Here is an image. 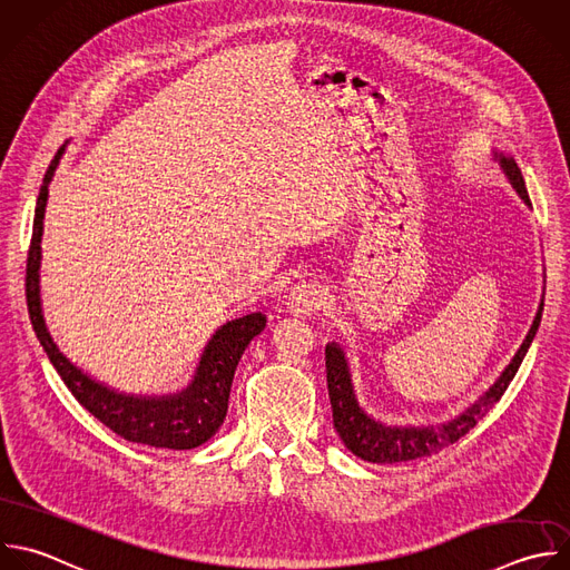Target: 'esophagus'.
Wrapping results in <instances>:
<instances>
[{
  "label": "esophagus",
  "mask_w": 570,
  "mask_h": 570,
  "mask_svg": "<svg viewBox=\"0 0 570 570\" xmlns=\"http://www.w3.org/2000/svg\"><path fill=\"white\" fill-rule=\"evenodd\" d=\"M323 303H325L323 289H321V285H316V283H312V281L296 283V285L289 289V296H287V309H289L294 316H307V314L321 309Z\"/></svg>",
  "instance_id": "1"
}]
</instances>
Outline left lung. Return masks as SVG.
Returning <instances> with one entry per match:
<instances>
[{
  "instance_id": "obj_1",
  "label": "left lung",
  "mask_w": 570,
  "mask_h": 570,
  "mask_svg": "<svg viewBox=\"0 0 570 570\" xmlns=\"http://www.w3.org/2000/svg\"><path fill=\"white\" fill-rule=\"evenodd\" d=\"M497 158H499V165L505 171L508 180L512 183L514 191L519 194V198L530 207V198H528V191H525V185H523L517 163L505 156H497ZM541 309H543V303L539 305V312L532 321V327H530L525 341L521 343V347L517 350L514 358L503 370V374L497 379V383L476 403H472L463 414H459L456 419H452L439 428H432V425L399 428V425H383V423L370 419L356 403L343 350L338 345L330 343L325 347L327 390H330L334 428H336L338 436L343 439V443L347 445V450L365 461H372V463H396V461H412V459L430 456V454H436L443 448L456 443L461 436H465L476 425V421H481L494 407V403L508 390L510 381L514 379V374L534 338V332L541 321Z\"/></svg>"
}]
</instances>
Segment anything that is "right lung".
Instances as JSON below:
<instances>
[{
    "label": "right lung",
    "mask_w": 570,
    "mask_h": 570,
    "mask_svg": "<svg viewBox=\"0 0 570 570\" xmlns=\"http://www.w3.org/2000/svg\"><path fill=\"white\" fill-rule=\"evenodd\" d=\"M65 154V147L58 149L51 160L36 207L33 236L27 258V305L31 314L33 330L51 358L53 367L71 390V394L85 405L96 419L107 428L134 443H147L156 448L171 450H191L205 443L223 425L232 392V381L236 365L254 336L265 327L263 314H249L223 325L200 358L198 372L191 385L174 396L142 399L127 396L109 390L102 383L91 381L80 372L53 343L40 305V258H42V229H45V209L49 200V183L53 180L56 167Z\"/></svg>",
    "instance_id": "obj_1"
}]
</instances>
